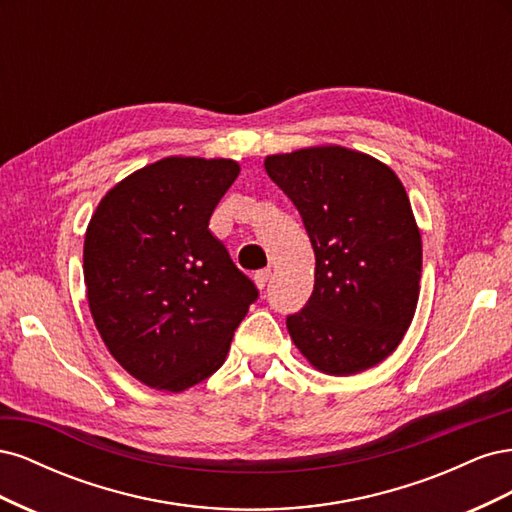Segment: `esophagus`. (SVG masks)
<instances>
[{"label": "esophagus", "instance_id": "esophagus-1", "mask_svg": "<svg viewBox=\"0 0 512 512\" xmlns=\"http://www.w3.org/2000/svg\"><path fill=\"white\" fill-rule=\"evenodd\" d=\"M269 280H271V269H262V271H256V273H254V284H256L258 290L265 288Z\"/></svg>", "mask_w": 512, "mask_h": 512}]
</instances>
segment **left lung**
Masks as SVG:
<instances>
[{"label":"left lung","mask_w":512,"mask_h":512,"mask_svg":"<svg viewBox=\"0 0 512 512\" xmlns=\"http://www.w3.org/2000/svg\"><path fill=\"white\" fill-rule=\"evenodd\" d=\"M299 209L316 254L314 292L288 316L290 339L329 376H354L391 356L416 312L423 241L393 168L342 145L265 158Z\"/></svg>","instance_id":"1"}]
</instances>
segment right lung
<instances>
[{
  "label": "right lung",
  "mask_w": 512,
  "mask_h": 512,
  "mask_svg": "<svg viewBox=\"0 0 512 512\" xmlns=\"http://www.w3.org/2000/svg\"><path fill=\"white\" fill-rule=\"evenodd\" d=\"M239 173L230 158H162L115 183L87 224L91 318L113 359L149 389L181 393L215 374L258 297L209 232Z\"/></svg>",
  "instance_id": "add662e5"
}]
</instances>
